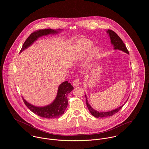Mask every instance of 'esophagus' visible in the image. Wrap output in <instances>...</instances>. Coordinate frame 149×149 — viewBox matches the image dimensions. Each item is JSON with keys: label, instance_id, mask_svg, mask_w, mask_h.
<instances>
[{"label": "esophagus", "instance_id": "esophagus-1", "mask_svg": "<svg viewBox=\"0 0 149 149\" xmlns=\"http://www.w3.org/2000/svg\"><path fill=\"white\" fill-rule=\"evenodd\" d=\"M73 84L74 86H77L80 84V79L79 78L76 79L73 81Z\"/></svg>", "mask_w": 149, "mask_h": 149}]
</instances>
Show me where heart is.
<instances>
[{"label": "heart", "instance_id": "heart-1", "mask_svg": "<svg viewBox=\"0 0 149 149\" xmlns=\"http://www.w3.org/2000/svg\"><path fill=\"white\" fill-rule=\"evenodd\" d=\"M93 46V43L92 41L87 38H81L78 40L76 45V58L81 60L84 58L89 52L92 58L97 56L99 53L100 49L97 47H93L92 49Z\"/></svg>", "mask_w": 149, "mask_h": 149}]
</instances>
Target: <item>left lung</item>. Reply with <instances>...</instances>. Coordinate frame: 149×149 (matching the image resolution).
<instances>
[{
  "label": "left lung",
  "mask_w": 149,
  "mask_h": 149,
  "mask_svg": "<svg viewBox=\"0 0 149 149\" xmlns=\"http://www.w3.org/2000/svg\"><path fill=\"white\" fill-rule=\"evenodd\" d=\"M107 33L108 34V36L110 38L111 45L113 46V49L115 50H122L123 52L129 54V52L128 51L126 46H125V43H123V41L121 40V38L118 36V34L116 33H115L112 30H108L107 31ZM85 98H86V103L87 107H88L89 112H91V113L93 116H95L96 118H104V117L112 116L115 113H117L123 107V106L125 105V103L127 102V101L128 100L127 99V100L126 101V102H125L124 104H123L121 106H120L119 107L115 109L109 111H107V112H99V111H97L94 109L92 107L90 106V104L88 103V99H87V97H86L85 93Z\"/></svg>",
  "instance_id": "1"
}]
</instances>
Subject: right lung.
Returning <instances> with one entry per match:
<instances>
[{
    "instance_id": "1",
    "label": "right lung",
    "mask_w": 149,
    "mask_h": 149,
    "mask_svg": "<svg viewBox=\"0 0 149 149\" xmlns=\"http://www.w3.org/2000/svg\"><path fill=\"white\" fill-rule=\"evenodd\" d=\"M63 30H53L51 29L39 30L32 33L23 43L20 53L23 50L30 46L39 38L49 34H58ZM73 89V86L68 81H65L59 85L57 93L55 99L50 104L43 107L34 106L27 102L23 97V100L26 106L31 111L39 116L45 118L53 119L61 116L65 112L68 106V95Z\"/></svg>"
}]
</instances>
